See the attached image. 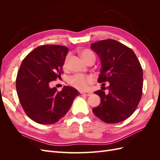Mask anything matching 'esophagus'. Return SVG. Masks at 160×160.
<instances>
[{
  "label": "esophagus",
  "mask_w": 160,
  "mask_h": 160,
  "mask_svg": "<svg viewBox=\"0 0 160 160\" xmlns=\"http://www.w3.org/2000/svg\"><path fill=\"white\" fill-rule=\"evenodd\" d=\"M81 94H83L86 96H90L91 95V93H90V92H81Z\"/></svg>",
  "instance_id": "esophagus-1"
}]
</instances>
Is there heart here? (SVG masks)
<instances>
[{
    "label": "heart",
    "mask_w": 160,
    "mask_h": 160,
    "mask_svg": "<svg viewBox=\"0 0 160 160\" xmlns=\"http://www.w3.org/2000/svg\"><path fill=\"white\" fill-rule=\"evenodd\" d=\"M81 56L83 59L86 61L88 60L89 58L92 57H95L94 53L91 52L88 49H85L81 52ZM69 57H67V58L64 62V67H65L67 65V62H68ZM93 77L91 76H85L83 75L77 74L75 75H72L69 79V83L74 88H77V89L81 91H84L88 89L90 85L93 83Z\"/></svg>",
    "instance_id": "b5f03b06"
}]
</instances>
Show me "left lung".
I'll use <instances>...</instances> for the list:
<instances>
[{
  "label": "left lung",
  "mask_w": 160,
  "mask_h": 160,
  "mask_svg": "<svg viewBox=\"0 0 160 160\" xmlns=\"http://www.w3.org/2000/svg\"><path fill=\"white\" fill-rule=\"evenodd\" d=\"M100 58L98 83H108V93L95 91L101 98L93 113L103 122L116 123L127 119L136 109L142 95L143 71L132 49L113 39L91 44Z\"/></svg>",
  "instance_id": "left-lung-1"
}]
</instances>
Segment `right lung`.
<instances>
[{
    "instance_id": "obj_1",
    "label": "right lung",
    "mask_w": 160,
    "mask_h": 160,
    "mask_svg": "<svg viewBox=\"0 0 160 160\" xmlns=\"http://www.w3.org/2000/svg\"><path fill=\"white\" fill-rule=\"evenodd\" d=\"M68 48L57 45L35 48L23 59L18 69L16 89L19 101L30 119L47 125L64 117L79 92L69 86L61 91L51 88L63 73L62 66Z\"/></svg>"
}]
</instances>
